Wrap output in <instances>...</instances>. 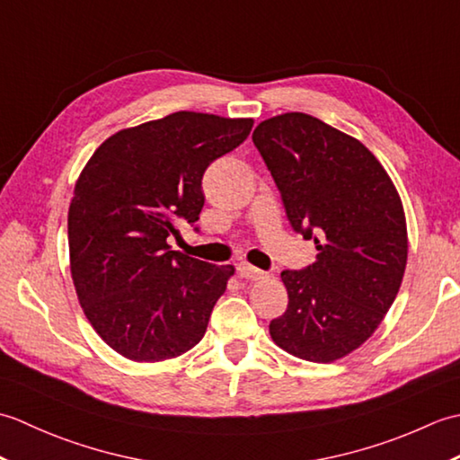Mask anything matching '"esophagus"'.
Masks as SVG:
<instances>
[{
    "label": "esophagus",
    "mask_w": 460,
    "mask_h": 460,
    "mask_svg": "<svg viewBox=\"0 0 460 460\" xmlns=\"http://www.w3.org/2000/svg\"><path fill=\"white\" fill-rule=\"evenodd\" d=\"M237 275H239L241 279L261 280V279H265V277H267V272H262V270H259L257 267L249 265V262H241V265H237Z\"/></svg>",
    "instance_id": "34e87169"
}]
</instances>
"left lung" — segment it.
<instances>
[{"label": "left lung", "instance_id": "obj_1", "mask_svg": "<svg viewBox=\"0 0 460 460\" xmlns=\"http://www.w3.org/2000/svg\"><path fill=\"white\" fill-rule=\"evenodd\" d=\"M252 142L292 229L318 249L310 267L280 272L288 306L270 322V338L300 359L330 364L374 334L402 287V198L364 144L310 114L272 116Z\"/></svg>", "mask_w": 460, "mask_h": 460}]
</instances>
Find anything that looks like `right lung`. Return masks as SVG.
I'll return each instance as SVG.
<instances>
[{"mask_svg":"<svg viewBox=\"0 0 460 460\" xmlns=\"http://www.w3.org/2000/svg\"><path fill=\"white\" fill-rule=\"evenodd\" d=\"M252 119L173 112L106 138L68 208L71 277L84 316L132 361L178 358L203 338L233 265L172 251L205 203L208 165L247 140Z\"/></svg>","mask_w":460,"mask_h":460,"instance_id":"add662e5","label":"right lung"}]
</instances>
